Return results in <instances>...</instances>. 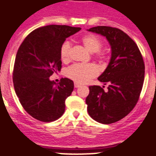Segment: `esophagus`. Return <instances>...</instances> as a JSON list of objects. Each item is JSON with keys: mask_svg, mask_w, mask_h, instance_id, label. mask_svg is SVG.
I'll list each match as a JSON object with an SVG mask.
<instances>
[{"mask_svg": "<svg viewBox=\"0 0 156 156\" xmlns=\"http://www.w3.org/2000/svg\"><path fill=\"white\" fill-rule=\"evenodd\" d=\"M80 84H78V83H74V87L75 88H78V87H80Z\"/></svg>", "mask_w": 156, "mask_h": 156, "instance_id": "esophagus-1", "label": "esophagus"}]
</instances>
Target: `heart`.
<instances>
[{"label": "heart", "mask_w": 156, "mask_h": 156, "mask_svg": "<svg viewBox=\"0 0 156 156\" xmlns=\"http://www.w3.org/2000/svg\"><path fill=\"white\" fill-rule=\"evenodd\" d=\"M81 41L84 45V47L90 53H94V57L98 61L103 63L108 59V52L104 50H100L103 44L98 36L95 35H84L81 39ZM70 52L71 44L69 41L64 42L60 49V56L61 61L63 62H67L69 61ZM98 73H99V69L97 68V66L93 64H88V65L75 64L69 67L66 70V76L78 83H87L88 81H90V79L97 76Z\"/></svg>", "instance_id": "b5f03b06"}]
</instances>
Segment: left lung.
I'll list each match as a JSON object with an SVG mask.
<instances>
[{
	"label": "left lung",
	"instance_id": "obj_1",
	"mask_svg": "<svg viewBox=\"0 0 156 156\" xmlns=\"http://www.w3.org/2000/svg\"><path fill=\"white\" fill-rule=\"evenodd\" d=\"M88 30L105 36L112 50L108 66L98 78L108 87L107 90L104 86L89 87L88 113L97 122L114 123L127 116L139 99L145 75L143 56L135 42L118 28L98 26Z\"/></svg>",
	"mask_w": 156,
	"mask_h": 156
}]
</instances>
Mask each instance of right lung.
<instances>
[{
  "label": "right lung",
  "instance_id": "obj_1",
  "mask_svg": "<svg viewBox=\"0 0 156 156\" xmlns=\"http://www.w3.org/2000/svg\"><path fill=\"white\" fill-rule=\"evenodd\" d=\"M80 30L66 25L42 27L30 32L18 48L13 87L23 108L38 121L50 122L63 115L73 82L65 78L56 83L49 77L61 71V45L66 38Z\"/></svg>",
  "mask_w": 156,
  "mask_h": 156
}]
</instances>
